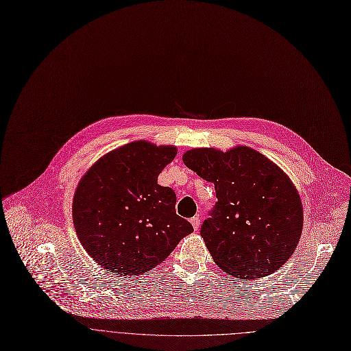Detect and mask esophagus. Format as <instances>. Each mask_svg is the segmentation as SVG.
I'll return each mask as SVG.
<instances>
[{"instance_id":"esophagus-1","label":"esophagus","mask_w":351,"mask_h":351,"mask_svg":"<svg viewBox=\"0 0 351 351\" xmlns=\"http://www.w3.org/2000/svg\"><path fill=\"white\" fill-rule=\"evenodd\" d=\"M190 221H191L194 230H198V227H199V224H201V219H199L198 216H194V217L190 219Z\"/></svg>"}]
</instances>
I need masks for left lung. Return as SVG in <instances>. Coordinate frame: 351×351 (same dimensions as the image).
<instances>
[{"label":"left lung","mask_w":351,"mask_h":351,"mask_svg":"<svg viewBox=\"0 0 351 351\" xmlns=\"http://www.w3.org/2000/svg\"><path fill=\"white\" fill-rule=\"evenodd\" d=\"M183 162L215 184L217 201L199 232L221 270L244 280L262 278L292 256L303 209L295 186L274 162L244 146L227 153L194 149Z\"/></svg>","instance_id":"obj_1"}]
</instances>
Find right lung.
<instances>
[{
    "instance_id": "obj_1",
    "label": "right lung",
    "mask_w": 351,
    "mask_h": 351,
    "mask_svg": "<svg viewBox=\"0 0 351 351\" xmlns=\"http://www.w3.org/2000/svg\"><path fill=\"white\" fill-rule=\"evenodd\" d=\"M176 156L172 146L134 142L100 158L73 202L77 236L101 267L139 276L162 263L194 230L176 213V194L157 183Z\"/></svg>"
}]
</instances>
